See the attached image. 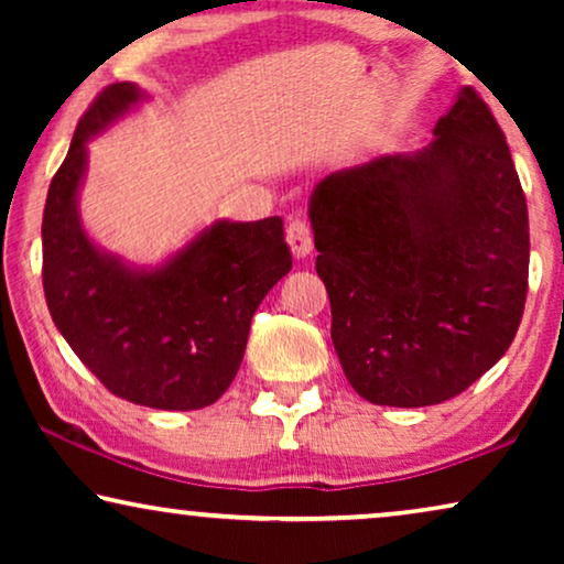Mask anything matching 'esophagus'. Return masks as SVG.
Here are the masks:
<instances>
[{
  "instance_id": "esophagus-1",
  "label": "esophagus",
  "mask_w": 564,
  "mask_h": 564,
  "mask_svg": "<svg viewBox=\"0 0 564 564\" xmlns=\"http://www.w3.org/2000/svg\"><path fill=\"white\" fill-rule=\"evenodd\" d=\"M288 243L292 253H295L297 259H305L307 253L313 251V234H311V226H307L305 220L295 218L288 226Z\"/></svg>"
}]
</instances>
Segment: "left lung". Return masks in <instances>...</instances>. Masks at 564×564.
Returning <instances> with one entry per match:
<instances>
[{
    "label": "left lung",
    "mask_w": 564,
    "mask_h": 564,
    "mask_svg": "<svg viewBox=\"0 0 564 564\" xmlns=\"http://www.w3.org/2000/svg\"><path fill=\"white\" fill-rule=\"evenodd\" d=\"M307 215L334 349L369 403H444L508 351L529 290V213L473 87L426 149L328 174Z\"/></svg>",
    "instance_id": "1"
}]
</instances>
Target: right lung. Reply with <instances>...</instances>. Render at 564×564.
<instances>
[{"mask_svg": "<svg viewBox=\"0 0 564 564\" xmlns=\"http://www.w3.org/2000/svg\"><path fill=\"white\" fill-rule=\"evenodd\" d=\"M145 95L118 82L76 126L43 210V290L51 318L112 395L197 411L230 388L251 318L292 269L282 218L215 220L161 267L135 269L91 241L79 218L87 143Z\"/></svg>", "mask_w": 564, "mask_h": 564, "instance_id": "right-lung-1", "label": "right lung"}]
</instances>
